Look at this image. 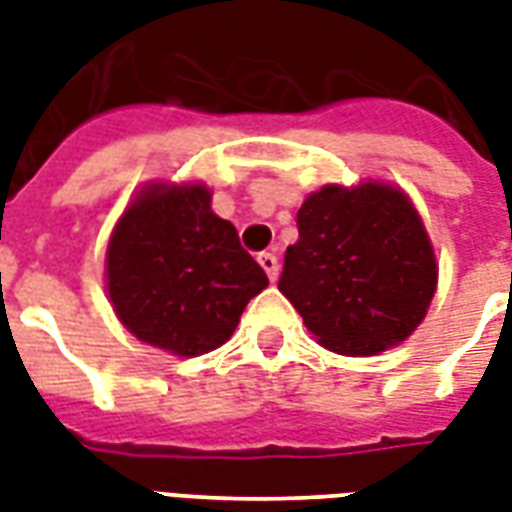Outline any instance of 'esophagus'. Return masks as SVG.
Instances as JSON below:
<instances>
[{
    "label": "esophagus",
    "instance_id": "34e87169",
    "mask_svg": "<svg viewBox=\"0 0 512 512\" xmlns=\"http://www.w3.org/2000/svg\"><path fill=\"white\" fill-rule=\"evenodd\" d=\"M257 263L263 266V271H266L271 282L279 277V257L274 255V252H260V255H257Z\"/></svg>",
    "mask_w": 512,
    "mask_h": 512
}]
</instances>
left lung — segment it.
Returning <instances> with one entry per match:
<instances>
[{
	"instance_id": "left-lung-1",
	"label": "left lung",
	"mask_w": 512,
	"mask_h": 512,
	"mask_svg": "<svg viewBox=\"0 0 512 512\" xmlns=\"http://www.w3.org/2000/svg\"><path fill=\"white\" fill-rule=\"evenodd\" d=\"M296 227L279 290L323 348L370 356L417 329L436 290V257L403 191L326 186L304 200Z\"/></svg>"
}]
</instances>
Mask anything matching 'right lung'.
Returning a JSON list of instances; mask_svg holds the SVG:
<instances>
[{"instance_id":"add662e5","label":"right lung","mask_w":512,"mask_h":512,"mask_svg":"<svg viewBox=\"0 0 512 512\" xmlns=\"http://www.w3.org/2000/svg\"><path fill=\"white\" fill-rule=\"evenodd\" d=\"M117 318L142 343L178 356L230 340L241 312L268 285L205 186H153L117 222L106 252Z\"/></svg>"}]
</instances>
